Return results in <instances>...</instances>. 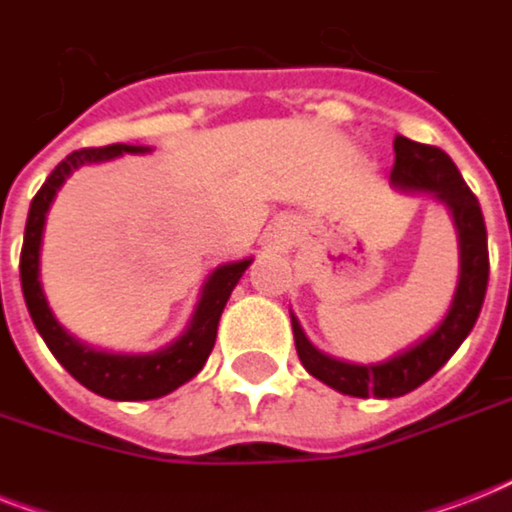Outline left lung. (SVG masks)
<instances>
[{"mask_svg": "<svg viewBox=\"0 0 512 512\" xmlns=\"http://www.w3.org/2000/svg\"><path fill=\"white\" fill-rule=\"evenodd\" d=\"M396 162L390 170V180L404 191H428L438 201L452 209L457 236H460V284L454 303L441 321V327L414 348L398 353L390 361L372 366L345 364L337 358L324 356L311 342L305 340L303 329L292 319L295 348L303 366L327 382L329 388L356 398H398L409 390L420 388L441 366L454 356L462 340L476 327L478 313L484 305L486 284H489V247H486V223L481 215L476 193L462 180L460 170L449 156L436 146L414 143L396 135L393 140Z\"/></svg>", "mask_w": 512, "mask_h": 512, "instance_id": "1", "label": "left lung"}]
</instances>
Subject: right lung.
<instances>
[{"label":"right lung","instance_id":"right-lung-1","mask_svg":"<svg viewBox=\"0 0 512 512\" xmlns=\"http://www.w3.org/2000/svg\"><path fill=\"white\" fill-rule=\"evenodd\" d=\"M138 151H148V148L116 143V146L82 148V151L68 154L50 172V177L44 180L42 188L31 199L26 236H23V249H20L23 297H26L28 313H31L42 340L47 342L52 356L66 366V372L74 380L82 382L84 388H90L92 393H98L103 398H114V401H148V398L167 396L175 388H180L183 382L191 380L193 374H199L201 366L207 364L212 348H215L220 313H223L233 287L239 284L241 273L247 271V265L252 263V260H241V263L220 265L204 284V295L196 305L191 327L185 329L180 340H175L170 348L159 350V353L114 356V353H100V350L87 348L71 335H66L58 321L52 319L47 300L42 295V287H39V244H42L44 215H47V209H50L63 180L76 167L106 162V159H114L119 154H138Z\"/></svg>","mask_w":512,"mask_h":512}]
</instances>
